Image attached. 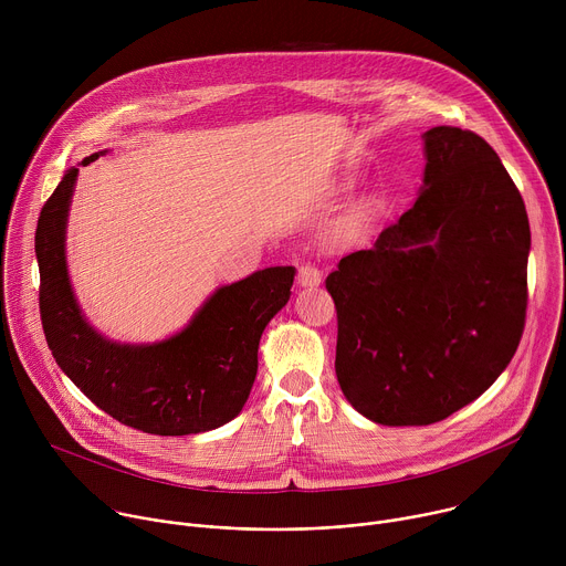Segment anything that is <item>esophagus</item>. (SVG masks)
Here are the masks:
<instances>
[{
  "mask_svg": "<svg viewBox=\"0 0 566 566\" xmlns=\"http://www.w3.org/2000/svg\"><path fill=\"white\" fill-rule=\"evenodd\" d=\"M297 282L302 286H317L322 282V271L313 262H302L297 266Z\"/></svg>",
  "mask_w": 566,
  "mask_h": 566,
  "instance_id": "esophagus-1",
  "label": "esophagus"
}]
</instances>
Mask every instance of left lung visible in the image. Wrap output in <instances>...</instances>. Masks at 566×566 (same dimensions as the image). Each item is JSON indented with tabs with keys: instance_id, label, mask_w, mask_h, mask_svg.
Returning <instances> with one entry per match:
<instances>
[{
	"instance_id": "left-lung-1",
	"label": "left lung",
	"mask_w": 566,
	"mask_h": 566,
	"mask_svg": "<svg viewBox=\"0 0 566 566\" xmlns=\"http://www.w3.org/2000/svg\"><path fill=\"white\" fill-rule=\"evenodd\" d=\"M415 206L327 277L336 376L380 426H430L486 391L524 334L531 228L497 151L432 127Z\"/></svg>"
}]
</instances>
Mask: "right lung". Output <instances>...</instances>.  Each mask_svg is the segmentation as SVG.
I'll use <instances>...</instances> for the list:
<instances>
[{"instance_id":"right-lung-1","label":"right lung","mask_w":566,"mask_h":566,"mask_svg":"<svg viewBox=\"0 0 566 566\" xmlns=\"http://www.w3.org/2000/svg\"><path fill=\"white\" fill-rule=\"evenodd\" d=\"M75 177L77 168L66 170L35 230L40 315L55 363L96 408L134 430L184 437L228 423L251 394L262 332L289 302L295 269L273 266L221 286L164 343H109L80 315L66 275L64 226Z\"/></svg>"}]
</instances>
